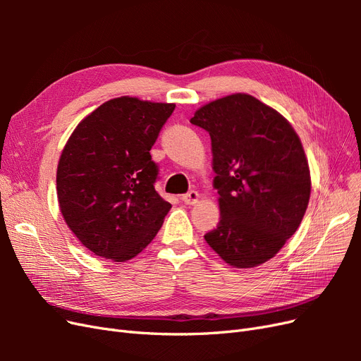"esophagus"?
Returning <instances> with one entry per match:
<instances>
[{"label":"esophagus","instance_id":"obj_1","mask_svg":"<svg viewBox=\"0 0 361 361\" xmlns=\"http://www.w3.org/2000/svg\"><path fill=\"white\" fill-rule=\"evenodd\" d=\"M199 197H200L199 192L191 190V191H188L187 194L182 195V202H183L185 204H195V203L199 202Z\"/></svg>","mask_w":361,"mask_h":361}]
</instances>
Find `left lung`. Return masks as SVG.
Wrapping results in <instances>:
<instances>
[{
    "label": "left lung",
    "mask_w": 361,
    "mask_h": 361,
    "mask_svg": "<svg viewBox=\"0 0 361 361\" xmlns=\"http://www.w3.org/2000/svg\"><path fill=\"white\" fill-rule=\"evenodd\" d=\"M190 122L211 135L220 223L204 235L226 264L253 268L274 257L310 199L300 137L274 108L245 93L203 105Z\"/></svg>",
    "instance_id": "left-lung-1"
}]
</instances>
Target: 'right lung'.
<instances>
[{"instance_id": "1", "label": "right lung", "mask_w": 361, "mask_h": 361, "mask_svg": "<svg viewBox=\"0 0 361 361\" xmlns=\"http://www.w3.org/2000/svg\"><path fill=\"white\" fill-rule=\"evenodd\" d=\"M174 104L122 96L96 108L75 128L57 167L60 211L96 256L126 262L161 228L171 204L155 190L152 161Z\"/></svg>"}]
</instances>
